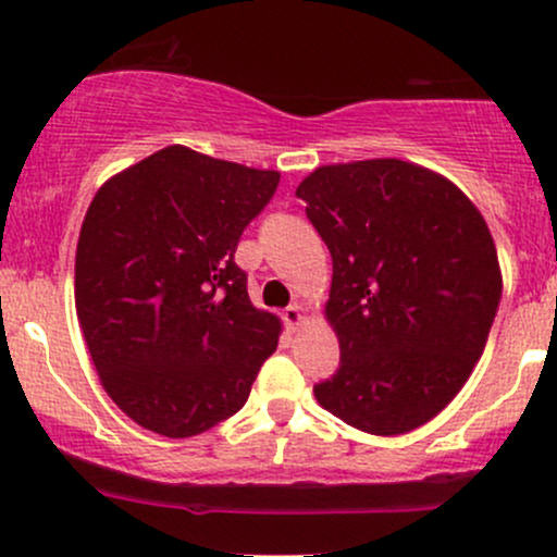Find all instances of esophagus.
I'll return each mask as SVG.
<instances>
[{"label":"esophagus","mask_w":557,"mask_h":557,"mask_svg":"<svg viewBox=\"0 0 557 557\" xmlns=\"http://www.w3.org/2000/svg\"><path fill=\"white\" fill-rule=\"evenodd\" d=\"M283 319H285L287 330L296 332V330L300 327V324H304V306H300V304H290V306H287V309L283 311Z\"/></svg>","instance_id":"1"}]
</instances>
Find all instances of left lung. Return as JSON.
<instances>
[{"mask_svg":"<svg viewBox=\"0 0 557 557\" xmlns=\"http://www.w3.org/2000/svg\"><path fill=\"white\" fill-rule=\"evenodd\" d=\"M296 196L332 257L341 369L314 387L319 406L380 437L417 430L487 345L503 293L487 222L456 183L403 159L324 164Z\"/></svg>","mask_w":557,"mask_h":557,"instance_id":"left-lung-1","label":"left lung"}]
</instances>
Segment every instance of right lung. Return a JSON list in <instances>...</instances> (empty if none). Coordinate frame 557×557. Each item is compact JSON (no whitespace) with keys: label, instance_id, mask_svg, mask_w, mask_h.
<instances>
[{"label":"right lung","instance_id":"right-lung-1","mask_svg":"<svg viewBox=\"0 0 557 557\" xmlns=\"http://www.w3.org/2000/svg\"><path fill=\"white\" fill-rule=\"evenodd\" d=\"M280 172L168 146L96 190L75 251V311L107 395L183 440L248 400L283 324L251 304L235 248Z\"/></svg>","mask_w":557,"mask_h":557}]
</instances>
